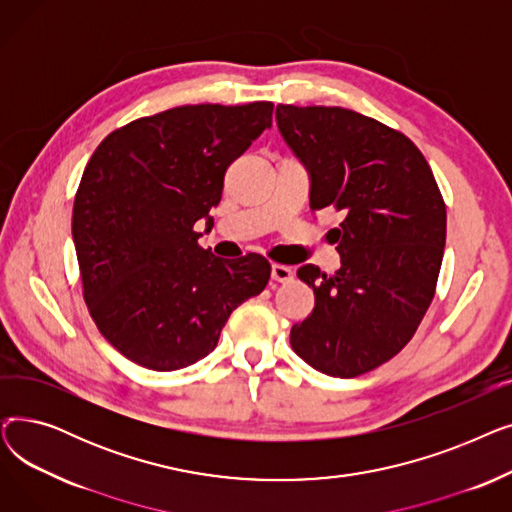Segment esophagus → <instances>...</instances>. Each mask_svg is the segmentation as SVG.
<instances>
[{
	"instance_id": "1",
	"label": "esophagus",
	"mask_w": 512,
	"mask_h": 512,
	"mask_svg": "<svg viewBox=\"0 0 512 512\" xmlns=\"http://www.w3.org/2000/svg\"><path fill=\"white\" fill-rule=\"evenodd\" d=\"M294 278V270L288 265H282V263H274L272 265V280L276 282H290Z\"/></svg>"
}]
</instances>
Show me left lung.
Listing matches in <instances>:
<instances>
[{
    "label": "left lung",
    "instance_id": "1",
    "mask_svg": "<svg viewBox=\"0 0 512 512\" xmlns=\"http://www.w3.org/2000/svg\"><path fill=\"white\" fill-rule=\"evenodd\" d=\"M282 137L309 168L313 211L332 207L340 270L299 267L315 307L290 330L292 351L321 373L357 378L415 336L432 305L446 205L417 145L344 107L278 105Z\"/></svg>",
    "mask_w": 512,
    "mask_h": 512
}]
</instances>
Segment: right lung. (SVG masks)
I'll use <instances>...</instances> for the list:
<instances>
[{"instance_id":"add662e5","label":"right lung","mask_w":512,"mask_h":512,"mask_svg":"<svg viewBox=\"0 0 512 512\" xmlns=\"http://www.w3.org/2000/svg\"><path fill=\"white\" fill-rule=\"evenodd\" d=\"M272 114V101L182 105L116 128L91 155L72 209L80 282L97 330L132 363L174 371L203 359L270 282L265 257H213L195 224L213 226L226 170Z\"/></svg>"}]
</instances>
